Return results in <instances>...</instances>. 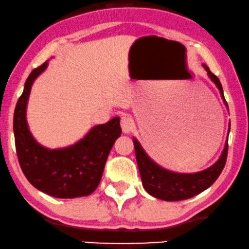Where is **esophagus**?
Masks as SVG:
<instances>
[{
  "mask_svg": "<svg viewBox=\"0 0 249 249\" xmlns=\"http://www.w3.org/2000/svg\"><path fill=\"white\" fill-rule=\"evenodd\" d=\"M121 126L124 133H128L134 127V122L131 116H123L121 119Z\"/></svg>",
  "mask_w": 249,
  "mask_h": 249,
  "instance_id": "obj_1",
  "label": "esophagus"
}]
</instances>
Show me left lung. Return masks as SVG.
I'll return each mask as SVG.
<instances>
[{
    "label": "left lung",
    "mask_w": 249,
    "mask_h": 249,
    "mask_svg": "<svg viewBox=\"0 0 249 249\" xmlns=\"http://www.w3.org/2000/svg\"><path fill=\"white\" fill-rule=\"evenodd\" d=\"M203 67L208 72L210 79L218 87L223 100L226 103L224 94H223L221 81L209 70L207 65H203ZM133 142L138 168H139L141 180H142L144 190L150 195H153V196L164 201L186 200L207 190L219 177V175H221V172L225 166L226 159H228L229 143L228 140H226L225 148L223 150L222 156L209 169L197 172V174H176V172L164 170L161 166L157 165L156 163H154L147 156V154L144 153L140 143L135 139H133Z\"/></svg>",
    "instance_id": "left-lung-1"
}]
</instances>
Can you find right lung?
Wrapping results in <instances>:
<instances>
[{
  "mask_svg": "<svg viewBox=\"0 0 249 249\" xmlns=\"http://www.w3.org/2000/svg\"><path fill=\"white\" fill-rule=\"evenodd\" d=\"M47 68V62L31 72L14 114L16 152L25 177L37 190L59 197L73 199L89 195L101 181L107 159L121 135L118 117L89 131L84 139L63 149H47L30 133L26 105L36 78Z\"/></svg>",
  "mask_w": 249,
  "mask_h": 249,
  "instance_id": "add662e5",
  "label": "right lung"
}]
</instances>
